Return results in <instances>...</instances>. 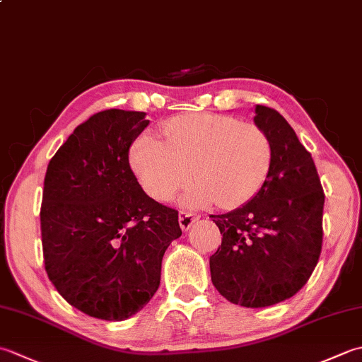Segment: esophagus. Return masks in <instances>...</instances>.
Instances as JSON below:
<instances>
[{
  "instance_id": "34e87169",
  "label": "esophagus",
  "mask_w": 362,
  "mask_h": 362,
  "mask_svg": "<svg viewBox=\"0 0 362 362\" xmlns=\"http://www.w3.org/2000/svg\"><path fill=\"white\" fill-rule=\"evenodd\" d=\"M199 214H194V213H188V211H180L179 213V224H180V228L183 230V232H187V230H189V227L194 224L196 221H199Z\"/></svg>"
}]
</instances>
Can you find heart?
<instances>
[{
  "mask_svg": "<svg viewBox=\"0 0 362 362\" xmlns=\"http://www.w3.org/2000/svg\"><path fill=\"white\" fill-rule=\"evenodd\" d=\"M271 163L272 144L263 129L216 113L168 119L161 141L143 135L130 152L136 179L156 201L173 199L193 174L196 183L182 197L188 209L247 202L263 187Z\"/></svg>",
  "mask_w": 362,
  "mask_h": 362,
  "instance_id": "obj_1",
  "label": "heart"
}]
</instances>
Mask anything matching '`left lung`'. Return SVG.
<instances>
[{
  "label": "left lung",
  "instance_id": "8db88e82",
  "mask_svg": "<svg viewBox=\"0 0 362 362\" xmlns=\"http://www.w3.org/2000/svg\"><path fill=\"white\" fill-rule=\"evenodd\" d=\"M253 122L271 140V169L249 202L210 216L222 235L210 272L228 302L266 308L294 296L316 267L325 196L311 153L288 121L255 105Z\"/></svg>",
  "mask_w": 362,
  "mask_h": 362
}]
</instances>
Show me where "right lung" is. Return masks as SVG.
Listing matches in <instances>:
<instances>
[{
	"mask_svg": "<svg viewBox=\"0 0 362 362\" xmlns=\"http://www.w3.org/2000/svg\"><path fill=\"white\" fill-rule=\"evenodd\" d=\"M148 124L144 112H99L46 169V274L68 303L96 319L140 311L158 289L166 249L182 235L179 213L146 194L129 165L130 146Z\"/></svg>",
	"mask_w": 362,
	"mask_h": 362,
	"instance_id": "add662e5",
	"label": "right lung"
}]
</instances>
